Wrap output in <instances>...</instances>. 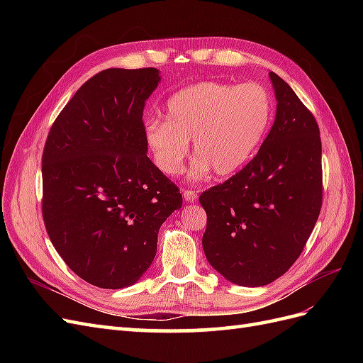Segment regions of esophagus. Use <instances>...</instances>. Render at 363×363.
<instances>
[{"mask_svg": "<svg viewBox=\"0 0 363 363\" xmlns=\"http://www.w3.org/2000/svg\"><path fill=\"white\" fill-rule=\"evenodd\" d=\"M183 199L186 203H192L196 200V192L191 191V189H184L183 191Z\"/></svg>", "mask_w": 363, "mask_h": 363, "instance_id": "34e87169", "label": "esophagus"}]
</instances>
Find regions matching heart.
Wrapping results in <instances>:
<instances>
[{"mask_svg": "<svg viewBox=\"0 0 363 363\" xmlns=\"http://www.w3.org/2000/svg\"><path fill=\"white\" fill-rule=\"evenodd\" d=\"M272 119V98L257 83L200 82L175 92L167 103V121L145 124V142L156 167L179 175L189 155V139L199 156L191 179L215 169L230 175L244 168L259 151Z\"/></svg>", "mask_w": 363, "mask_h": 363, "instance_id": "heart-1", "label": "heart"}]
</instances>
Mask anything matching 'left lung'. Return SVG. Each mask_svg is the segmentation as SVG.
I'll return each mask as SVG.
<instances>
[{"instance_id": "8db88e82", "label": "left lung", "mask_w": 363, "mask_h": 363, "mask_svg": "<svg viewBox=\"0 0 363 363\" xmlns=\"http://www.w3.org/2000/svg\"><path fill=\"white\" fill-rule=\"evenodd\" d=\"M276 118L244 169L203 192V250L239 286L274 281L298 259L323 204L321 139L313 115L292 87L269 72Z\"/></svg>"}]
</instances>
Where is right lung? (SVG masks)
<instances>
[{
    "instance_id": "obj_1",
    "label": "right lung",
    "mask_w": 363,
    "mask_h": 363,
    "mask_svg": "<svg viewBox=\"0 0 363 363\" xmlns=\"http://www.w3.org/2000/svg\"><path fill=\"white\" fill-rule=\"evenodd\" d=\"M160 71L104 69L54 121L42 156V213L65 263L94 286L135 284L155 260L160 225L183 200L147 152L142 123Z\"/></svg>"
}]
</instances>
